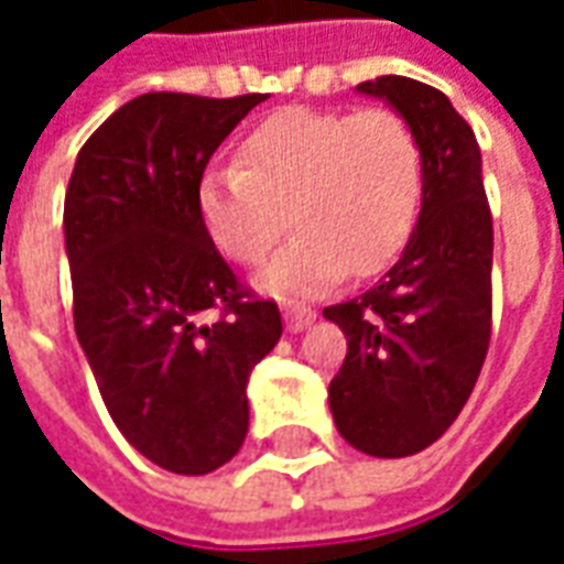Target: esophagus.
<instances>
[{
    "mask_svg": "<svg viewBox=\"0 0 564 564\" xmlns=\"http://www.w3.org/2000/svg\"><path fill=\"white\" fill-rule=\"evenodd\" d=\"M314 317H317V314H314V311H311V307H305V305H286V307H283V319H286V329H290V332L307 329V326L314 323Z\"/></svg>",
    "mask_w": 564,
    "mask_h": 564,
    "instance_id": "esophagus-1",
    "label": "esophagus"
}]
</instances>
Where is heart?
I'll list each match as a JSON object with an SVG mask.
<instances>
[{"label": "heart", "mask_w": 564, "mask_h": 564, "mask_svg": "<svg viewBox=\"0 0 564 564\" xmlns=\"http://www.w3.org/2000/svg\"><path fill=\"white\" fill-rule=\"evenodd\" d=\"M423 202V148L399 111L283 108L238 141V162L208 165L196 208L205 232L257 265L286 229L262 286L319 293L350 271L378 274L402 253ZM291 217H285V208Z\"/></svg>", "instance_id": "b5f03b06"}]
</instances>
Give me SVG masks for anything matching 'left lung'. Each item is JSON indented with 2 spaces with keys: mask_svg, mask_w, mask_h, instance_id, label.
<instances>
[{
  "mask_svg": "<svg viewBox=\"0 0 564 564\" xmlns=\"http://www.w3.org/2000/svg\"><path fill=\"white\" fill-rule=\"evenodd\" d=\"M356 90L387 99L416 132L423 208L402 259L368 293L323 311L347 338L329 408L350 447L402 459L447 432L484 368L492 214L477 139L444 93L402 75Z\"/></svg>",
  "mask_w": 564,
  "mask_h": 564,
  "instance_id": "1",
  "label": "left lung"
}]
</instances>
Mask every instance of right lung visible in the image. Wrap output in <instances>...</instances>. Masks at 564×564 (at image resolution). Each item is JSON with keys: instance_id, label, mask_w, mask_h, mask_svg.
Returning <instances> with one entry per match:
<instances>
[{"instance_id": "1", "label": "right lung", "mask_w": 564, "mask_h": 564, "mask_svg": "<svg viewBox=\"0 0 564 564\" xmlns=\"http://www.w3.org/2000/svg\"><path fill=\"white\" fill-rule=\"evenodd\" d=\"M262 99L144 93L93 132L68 177L78 341L117 429L174 474H208L241 449L247 378L283 332L196 208L214 150Z\"/></svg>"}]
</instances>
